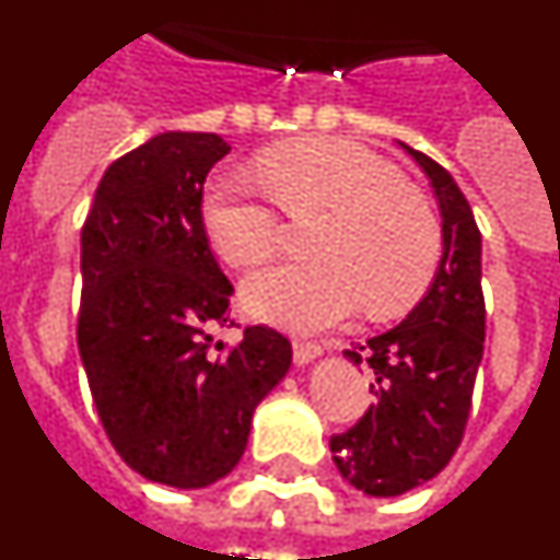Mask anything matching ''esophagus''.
Instances as JSON below:
<instances>
[{"label":"esophagus","mask_w":560,"mask_h":560,"mask_svg":"<svg viewBox=\"0 0 560 560\" xmlns=\"http://www.w3.org/2000/svg\"><path fill=\"white\" fill-rule=\"evenodd\" d=\"M319 355H323V348L314 345V341H294V361L300 368L311 364V361L319 359Z\"/></svg>","instance_id":"1"}]
</instances>
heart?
<instances>
[{
    "mask_svg": "<svg viewBox=\"0 0 560 560\" xmlns=\"http://www.w3.org/2000/svg\"><path fill=\"white\" fill-rule=\"evenodd\" d=\"M257 173L269 197L241 176H219L201 196V226L235 269H257L283 249L285 221L325 215L308 264L252 277L244 305L285 330H325L355 308L373 319L407 314L432 283L443 235L429 201L389 162L339 137L266 151Z\"/></svg>",
    "mask_w": 560,
    "mask_h": 560,
    "instance_id": "b5f03b06",
    "label": "heart"
}]
</instances>
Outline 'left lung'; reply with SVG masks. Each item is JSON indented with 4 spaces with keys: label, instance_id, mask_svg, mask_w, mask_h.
Listing matches in <instances>:
<instances>
[{
    "label": "left lung",
    "instance_id": "left-lung-1",
    "mask_svg": "<svg viewBox=\"0 0 560 560\" xmlns=\"http://www.w3.org/2000/svg\"><path fill=\"white\" fill-rule=\"evenodd\" d=\"M443 219V257L404 323L345 350L370 364L375 395L364 418L330 438L339 474L368 497H400L438 477L457 452L485 345L482 235L446 167L415 151Z\"/></svg>",
    "mask_w": 560,
    "mask_h": 560
}]
</instances>
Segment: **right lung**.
Here are the masks:
<instances>
[{
    "mask_svg": "<svg viewBox=\"0 0 560 560\" xmlns=\"http://www.w3.org/2000/svg\"><path fill=\"white\" fill-rule=\"evenodd\" d=\"M224 137L165 131L103 173L81 230L78 350L112 446L151 482L196 491L244 457L257 404L291 345L255 325L224 348L232 283L201 226ZM232 325V323H230Z\"/></svg>",
    "mask_w": 560,
    "mask_h": 560,
    "instance_id": "1",
    "label": "right lung"
}]
</instances>
